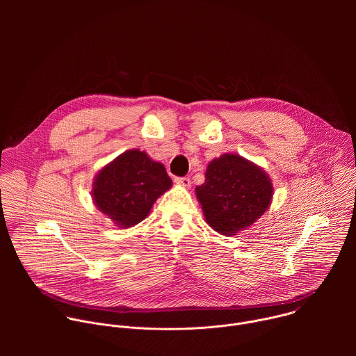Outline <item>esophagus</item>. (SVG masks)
<instances>
[{"mask_svg": "<svg viewBox=\"0 0 356 356\" xmlns=\"http://www.w3.org/2000/svg\"><path fill=\"white\" fill-rule=\"evenodd\" d=\"M175 183L179 184V186H183V187H186V188H188V187L191 186L188 177H175Z\"/></svg>", "mask_w": 356, "mask_h": 356, "instance_id": "obj_1", "label": "esophagus"}]
</instances>
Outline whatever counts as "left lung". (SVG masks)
Here are the masks:
<instances>
[{"mask_svg": "<svg viewBox=\"0 0 356 356\" xmlns=\"http://www.w3.org/2000/svg\"><path fill=\"white\" fill-rule=\"evenodd\" d=\"M207 224L222 235H236L269 209L273 186L268 173L235 154H224L207 166L206 181L195 187Z\"/></svg>", "mask_w": 356, "mask_h": 356, "instance_id": "obj_1", "label": "left lung"}]
</instances>
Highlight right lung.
<instances>
[{"label":"right lung","mask_w":356,"mask_h":356,"mask_svg":"<svg viewBox=\"0 0 356 356\" xmlns=\"http://www.w3.org/2000/svg\"><path fill=\"white\" fill-rule=\"evenodd\" d=\"M172 187L162 163L146 152L131 149L101 169L92 183L97 209L117 227L129 228L145 220L154 202Z\"/></svg>","instance_id":"obj_1"}]
</instances>
